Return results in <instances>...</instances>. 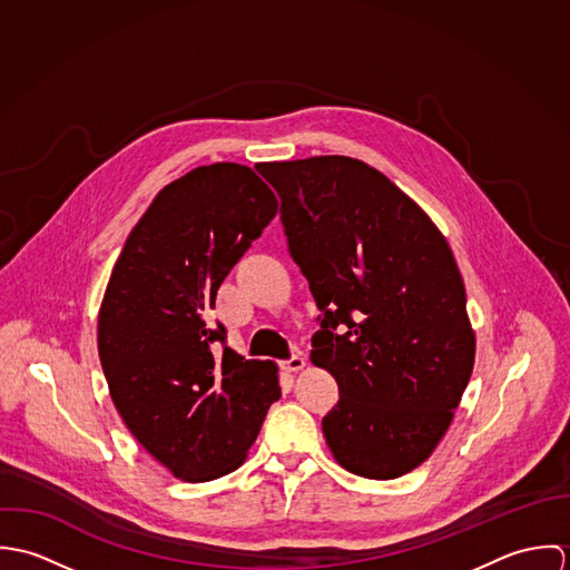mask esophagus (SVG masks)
<instances>
[{"mask_svg":"<svg viewBox=\"0 0 570 570\" xmlns=\"http://www.w3.org/2000/svg\"><path fill=\"white\" fill-rule=\"evenodd\" d=\"M305 364H307V360H305L303 355H294V357H289V360H285V362H281L283 371H287V373H298V371H303V368H305Z\"/></svg>","mask_w":570,"mask_h":570,"instance_id":"34e87169","label":"esophagus"}]
</instances>
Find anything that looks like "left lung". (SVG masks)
Instances as JSON below:
<instances>
[{"label":"left lung","instance_id":"8db88e82","mask_svg":"<svg viewBox=\"0 0 570 570\" xmlns=\"http://www.w3.org/2000/svg\"><path fill=\"white\" fill-rule=\"evenodd\" d=\"M258 173L281 197L289 254L323 312L309 357L340 391L323 419L326 445L351 474L400 479L434 452L474 368L476 335L450 244L362 160L316 156Z\"/></svg>","mask_w":570,"mask_h":570}]
</instances>
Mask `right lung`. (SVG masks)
Segmentation results:
<instances>
[{
	"label": "right lung",
	"instance_id": "add662e5",
	"mask_svg": "<svg viewBox=\"0 0 570 570\" xmlns=\"http://www.w3.org/2000/svg\"><path fill=\"white\" fill-rule=\"evenodd\" d=\"M269 186L244 164L197 166L164 186L111 269L98 355L136 441L181 481L235 472L272 402L278 366L222 351L217 289L276 217Z\"/></svg>",
	"mask_w": 570,
	"mask_h": 570
}]
</instances>
